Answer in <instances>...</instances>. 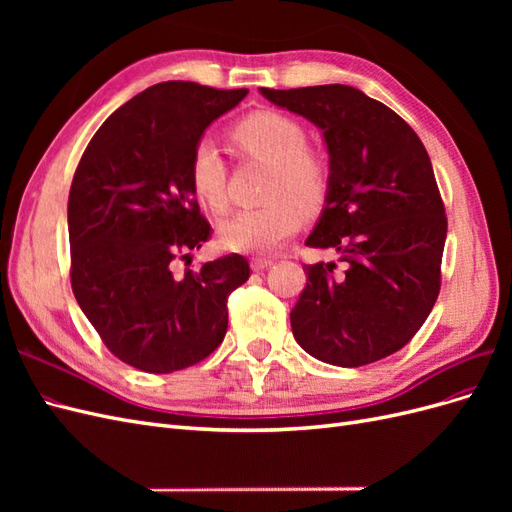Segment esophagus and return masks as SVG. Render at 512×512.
Returning a JSON list of instances; mask_svg holds the SVG:
<instances>
[{"label": "esophagus", "mask_w": 512, "mask_h": 512, "mask_svg": "<svg viewBox=\"0 0 512 512\" xmlns=\"http://www.w3.org/2000/svg\"><path fill=\"white\" fill-rule=\"evenodd\" d=\"M273 265L271 258H254L252 260V271H265Z\"/></svg>", "instance_id": "34e87169"}]
</instances>
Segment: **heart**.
<instances>
[{
	"instance_id": "b5f03b06",
	"label": "heart",
	"mask_w": 512,
	"mask_h": 512,
	"mask_svg": "<svg viewBox=\"0 0 512 512\" xmlns=\"http://www.w3.org/2000/svg\"><path fill=\"white\" fill-rule=\"evenodd\" d=\"M230 143L243 158L267 164L265 207L237 213L220 226L228 250L269 252L288 239L301 215L312 218L327 205L333 168L322 151L307 147L301 123L280 111H254L230 128ZM190 185L215 215L228 213L226 164L209 141H200L190 158Z\"/></svg>"
}]
</instances>
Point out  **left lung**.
I'll return each mask as SVG.
<instances>
[{
    "instance_id": "obj_1",
    "label": "left lung",
    "mask_w": 512,
    "mask_h": 512,
    "mask_svg": "<svg viewBox=\"0 0 512 512\" xmlns=\"http://www.w3.org/2000/svg\"><path fill=\"white\" fill-rule=\"evenodd\" d=\"M260 91L324 134L333 185L305 245L335 250L346 265H305L292 335L322 363H376L410 342L440 294L448 224L427 149L395 111L354 87Z\"/></svg>"
}]
</instances>
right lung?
Instances as JSON below:
<instances>
[{"mask_svg": "<svg viewBox=\"0 0 512 512\" xmlns=\"http://www.w3.org/2000/svg\"><path fill=\"white\" fill-rule=\"evenodd\" d=\"M245 94L190 81L151 85L102 123L76 166L72 292L102 344L147 374L207 359L226 335L230 292L250 280L241 254L175 271V260L213 232L190 185L192 151Z\"/></svg>", "mask_w": 512, "mask_h": 512, "instance_id": "add662e5", "label": "right lung"}]
</instances>
